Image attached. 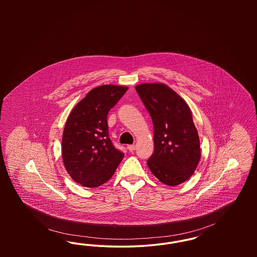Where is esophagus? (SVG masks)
<instances>
[{"label":"esophagus","instance_id":"esophagus-1","mask_svg":"<svg viewBox=\"0 0 257 257\" xmlns=\"http://www.w3.org/2000/svg\"><path fill=\"white\" fill-rule=\"evenodd\" d=\"M127 149H128L130 152H133L135 149H136V147H135L134 145H133V146H128Z\"/></svg>","mask_w":257,"mask_h":257}]
</instances>
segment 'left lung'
I'll list each match as a JSON object with an SVG mask.
<instances>
[{
  "label": "left lung",
  "instance_id": "left-lung-1",
  "mask_svg": "<svg viewBox=\"0 0 257 257\" xmlns=\"http://www.w3.org/2000/svg\"><path fill=\"white\" fill-rule=\"evenodd\" d=\"M136 90L154 126V152L147 160L148 168L162 183H183L194 174L201 156L191 109L165 84H142Z\"/></svg>",
  "mask_w": 257,
  "mask_h": 257
}]
</instances>
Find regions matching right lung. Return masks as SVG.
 Listing matches in <instances>:
<instances>
[{
	"mask_svg": "<svg viewBox=\"0 0 257 257\" xmlns=\"http://www.w3.org/2000/svg\"><path fill=\"white\" fill-rule=\"evenodd\" d=\"M127 86L91 89L69 113L61 141L64 168L76 183L95 188L106 183L123 159L109 138L107 115Z\"/></svg>",
	"mask_w": 257,
	"mask_h": 257,
	"instance_id": "right-lung-1",
	"label": "right lung"
}]
</instances>
